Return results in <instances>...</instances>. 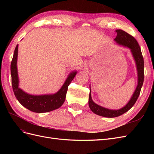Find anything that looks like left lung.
I'll return each instance as SVG.
<instances>
[{
	"label": "left lung",
	"mask_w": 154,
	"mask_h": 154,
	"mask_svg": "<svg viewBox=\"0 0 154 154\" xmlns=\"http://www.w3.org/2000/svg\"><path fill=\"white\" fill-rule=\"evenodd\" d=\"M116 31L117 32V36H116L114 40L116 42V43H118L119 45H122L125 47L128 48L131 50L132 54L136 64L138 81L136 89L135 90L132 97L128 102V103L123 106V108L118 110H111L104 108V107L95 103L92 100L91 90L90 88L88 105H89L91 110L94 114L105 118L118 117V116L123 114L126 112H127L131 109L138 98L144 82V60L141 48L139 47L138 42L134 38V37L127 33V32L122 29H117Z\"/></svg>",
	"instance_id": "1"
}]
</instances>
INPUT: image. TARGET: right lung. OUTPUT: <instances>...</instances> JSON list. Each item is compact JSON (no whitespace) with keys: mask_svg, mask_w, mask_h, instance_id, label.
I'll return each instance as SVG.
<instances>
[{"mask_svg":"<svg viewBox=\"0 0 154 154\" xmlns=\"http://www.w3.org/2000/svg\"><path fill=\"white\" fill-rule=\"evenodd\" d=\"M18 45H17L11 63V75L13 90L19 103L26 109L36 113L48 112L61 106L66 100L68 86L77 73L76 71L70 73L61 88L54 94L34 96L27 94L18 87L17 71Z\"/></svg>","mask_w":154,"mask_h":154,"instance_id":"1","label":"right lung"}]
</instances>
